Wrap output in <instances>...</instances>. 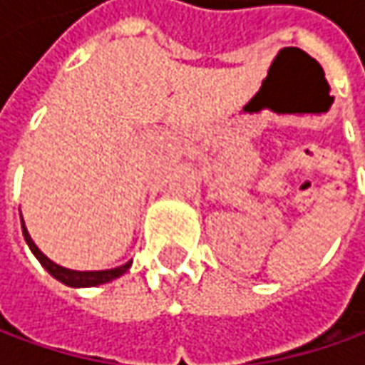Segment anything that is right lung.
Segmentation results:
<instances>
[{
	"instance_id": "add662e5",
	"label": "right lung",
	"mask_w": 365,
	"mask_h": 365,
	"mask_svg": "<svg viewBox=\"0 0 365 365\" xmlns=\"http://www.w3.org/2000/svg\"><path fill=\"white\" fill-rule=\"evenodd\" d=\"M21 233H24V240H26V244L28 247L32 250V254H34L38 262L48 270L50 276H54L56 280H61L63 284L66 287H97V284H106L109 280H113V278H120L121 274L128 272V268H130V264L132 262H128V264H123V266H118V268H111V270H95V272H78V270H68V268H63V266H58V264H54L52 259L46 258L36 244L32 242V237H30V233L26 230V225H24V219H21Z\"/></svg>"
}]
</instances>
